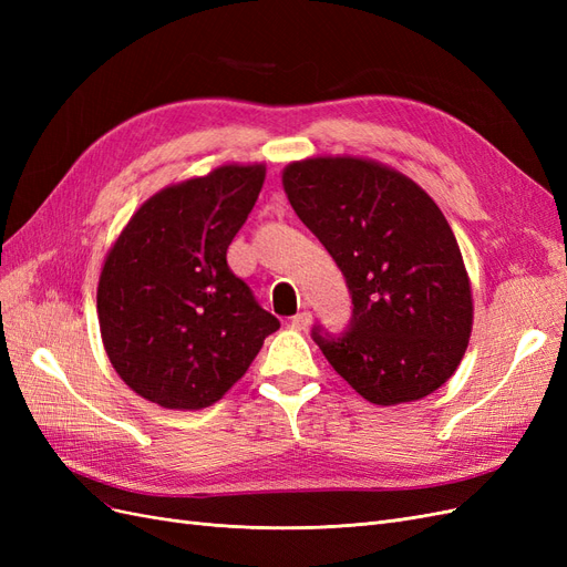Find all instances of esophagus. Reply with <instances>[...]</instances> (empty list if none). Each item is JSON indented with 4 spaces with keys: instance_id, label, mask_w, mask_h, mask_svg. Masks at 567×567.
<instances>
[{
    "instance_id": "esophagus-1",
    "label": "esophagus",
    "mask_w": 567,
    "mask_h": 567,
    "mask_svg": "<svg viewBox=\"0 0 567 567\" xmlns=\"http://www.w3.org/2000/svg\"><path fill=\"white\" fill-rule=\"evenodd\" d=\"M312 323V315L310 312H298L293 319H290V329H296V331H305L307 326Z\"/></svg>"
}]
</instances>
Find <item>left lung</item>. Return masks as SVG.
I'll return each instance as SVG.
<instances>
[{
    "label": "left lung",
    "instance_id": "1",
    "mask_svg": "<svg viewBox=\"0 0 567 567\" xmlns=\"http://www.w3.org/2000/svg\"><path fill=\"white\" fill-rule=\"evenodd\" d=\"M281 182L352 293L350 331H315L336 373L381 406L447 383L471 340L473 290L437 203L400 169L359 156L293 161Z\"/></svg>",
    "mask_w": 567,
    "mask_h": 567
}]
</instances>
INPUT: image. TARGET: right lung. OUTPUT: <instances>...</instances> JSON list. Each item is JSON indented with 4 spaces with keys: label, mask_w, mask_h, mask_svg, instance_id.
<instances>
[{
    "label": "right lung",
    "mask_w": 567,
    "mask_h": 567,
    "mask_svg": "<svg viewBox=\"0 0 567 567\" xmlns=\"http://www.w3.org/2000/svg\"><path fill=\"white\" fill-rule=\"evenodd\" d=\"M265 177V163H225L167 184L109 248L96 286L101 340L115 373L146 402L175 411L215 404L279 329L227 265Z\"/></svg>",
    "instance_id": "1"
}]
</instances>
